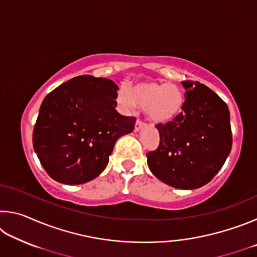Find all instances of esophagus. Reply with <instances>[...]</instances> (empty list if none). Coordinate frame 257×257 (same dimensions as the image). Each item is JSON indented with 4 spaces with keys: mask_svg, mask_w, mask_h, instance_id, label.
Here are the masks:
<instances>
[{
    "mask_svg": "<svg viewBox=\"0 0 257 257\" xmlns=\"http://www.w3.org/2000/svg\"><path fill=\"white\" fill-rule=\"evenodd\" d=\"M144 125H145L144 122H142L141 120H137L136 123H135V132H139V130L144 127Z\"/></svg>",
    "mask_w": 257,
    "mask_h": 257,
    "instance_id": "1",
    "label": "esophagus"
}]
</instances>
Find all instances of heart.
Here are the masks:
<instances>
[{"label":"heart","mask_w":257,"mask_h":257,"mask_svg":"<svg viewBox=\"0 0 257 257\" xmlns=\"http://www.w3.org/2000/svg\"><path fill=\"white\" fill-rule=\"evenodd\" d=\"M118 102L124 110L133 111L136 105L145 108L147 119L154 123L170 122L182 110L185 95L180 86L172 82L142 81L120 90Z\"/></svg>","instance_id":"obj_1"}]
</instances>
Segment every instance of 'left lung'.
Here are the masks:
<instances>
[{
  "mask_svg": "<svg viewBox=\"0 0 257 257\" xmlns=\"http://www.w3.org/2000/svg\"><path fill=\"white\" fill-rule=\"evenodd\" d=\"M182 112L158 123L160 145L147 153L152 173L179 189H196L222 168L232 146L230 112L222 98L198 81H182Z\"/></svg>",
  "mask_w": 257,
  "mask_h": 257,
  "instance_id": "obj_1",
  "label": "left lung"
}]
</instances>
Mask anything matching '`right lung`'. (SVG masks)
<instances>
[{"label":"right lung","instance_id":"right-lung-1","mask_svg":"<svg viewBox=\"0 0 257 257\" xmlns=\"http://www.w3.org/2000/svg\"><path fill=\"white\" fill-rule=\"evenodd\" d=\"M118 86L82 75L56 87L43 101L33 145L51 178L80 185L101 175L115 142L134 130L136 118L115 110Z\"/></svg>","mask_w":257,"mask_h":257}]
</instances>
